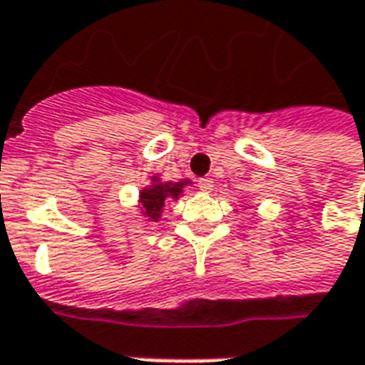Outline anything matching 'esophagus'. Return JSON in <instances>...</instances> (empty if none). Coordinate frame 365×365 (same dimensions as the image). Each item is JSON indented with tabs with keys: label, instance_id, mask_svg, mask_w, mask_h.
I'll return each instance as SVG.
<instances>
[{
	"label": "esophagus",
	"instance_id": "34e87169",
	"mask_svg": "<svg viewBox=\"0 0 365 365\" xmlns=\"http://www.w3.org/2000/svg\"><path fill=\"white\" fill-rule=\"evenodd\" d=\"M197 185H199V190L205 191V193H209V191L215 187V182L211 180V178H201V180L197 182Z\"/></svg>",
	"mask_w": 365,
	"mask_h": 365
}]
</instances>
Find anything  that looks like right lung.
I'll return each mask as SVG.
<instances>
[{"instance_id":"obj_1","label":"right lung","mask_w":365,"mask_h":365,"mask_svg":"<svg viewBox=\"0 0 365 365\" xmlns=\"http://www.w3.org/2000/svg\"><path fill=\"white\" fill-rule=\"evenodd\" d=\"M191 185L190 180L182 182H162L158 174L150 178V185L138 191V211L148 222L160 221L164 205L172 203L183 195V190Z\"/></svg>"}]
</instances>
